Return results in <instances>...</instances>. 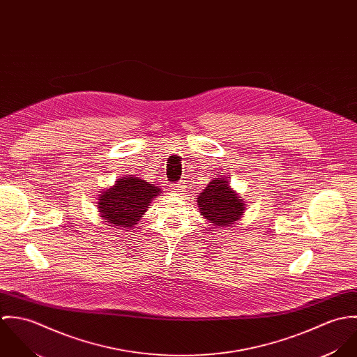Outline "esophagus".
I'll return each instance as SVG.
<instances>
[{
  "instance_id": "1",
  "label": "esophagus",
  "mask_w": 357,
  "mask_h": 357,
  "mask_svg": "<svg viewBox=\"0 0 357 357\" xmlns=\"http://www.w3.org/2000/svg\"><path fill=\"white\" fill-rule=\"evenodd\" d=\"M183 188H184V183H183V181H178V183L172 184V190H174V191H181Z\"/></svg>"
}]
</instances>
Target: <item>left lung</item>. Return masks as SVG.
Here are the masks:
<instances>
[{"instance_id": "1", "label": "left lung", "mask_w": 357, "mask_h": 357, "mask_svg": "<svg viewBox=\"0 0 357 357\" xmlns=\"http://www.w3.org/2000/svg\"><path fill=\"white\" fill-rule=\"evenodd\" d=\"M201 213L210 222L218 227H227L241 218L245 204L229 188L228 181L215 178L207 184L198 198Z\"/></svg>"}]
</instances>
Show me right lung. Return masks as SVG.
<instances>
[{
	"instance_id": "right-lung-1",
	"label": "right lung",
	"mask_w": 357,
	"mask_h": 357,
	"mask_svg": "<svg viewBox=\"0 0 357 357\" xmlns=\"http://www.w3.org/2000/svg\"><path fill=\"white\" fill-rule=\"evenodd\" d=\"M159 191L139 177H121L112 188L102 192L98 206L107 222L130 228L137 224Z\"/></svg>"
}]
</instances>
